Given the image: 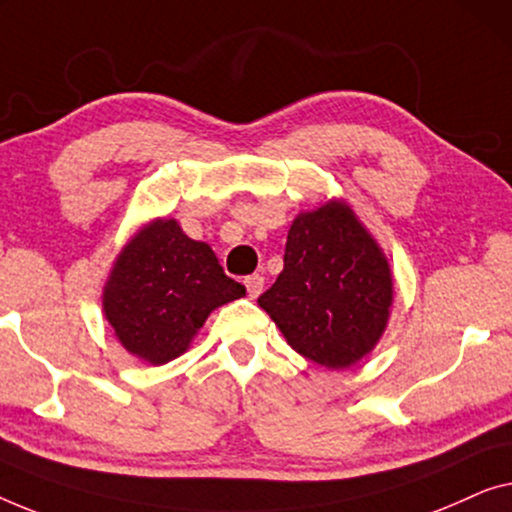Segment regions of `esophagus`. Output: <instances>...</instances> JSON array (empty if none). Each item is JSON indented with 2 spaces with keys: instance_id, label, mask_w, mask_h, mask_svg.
I'll return each mask as SVG.
<instances>
[{
  "instance_id": "34e87169",
  "label": "esophagus",
  "mask_w": 512,
  "mask_h": 512,
  "mask_svg": "<svg viewBox=\"0 0 512 512\" xmlns=\"http://www.w3.org/2000/svg\"><path fill=\"white\" fill-rule=\"evenodd\" d=\"M243 283H246V290H248V297L250 299H257L259 294H262V290H264V278L259 276V273H253V276H248L246 280H243Z\"/></svg>"
}]
</instances>
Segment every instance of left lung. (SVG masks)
I'll return each instance as SVG.
<instances>
[{
    "mask_svg": "<svg viewBox=\"0 0 512 512\" xmlns=\"http://www.w3.org/2000/svg\"><path fill=\"white\" fill-rule=\"evenodd\" d=\"M283 271L257 304L299 355L348 369L376 348L390 320L387 257L345 201L299 213Z\"/></svg>",
    "mask_w": 512,
    "mask_h": 512,
    "instance_id": "obj_1",
    "label": "left lung"
}]
</instances>
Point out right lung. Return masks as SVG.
Listing matches in <instances>:
<instances>
[{"mask_svg": "<svg viewBox=\"0 0 512 512\" xmlns=\"http://www.w3.org/2000/svg\"><path fill=\"white\" fill-rule=\"evenodd\" d=\"M246 287L225 276L208 243L176 220H153L122 248L104 287V315L122 348L167 364L190 348L211 311Z\"/></svg>", "mask_w": 512, "mask_h": 512, "instance_id": "1", "label": "right lung"}]
</instances>
